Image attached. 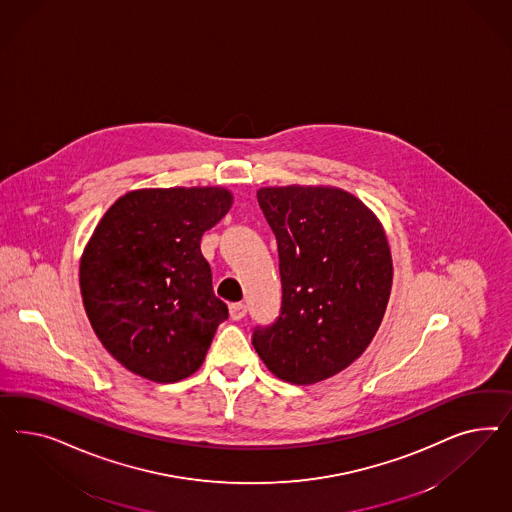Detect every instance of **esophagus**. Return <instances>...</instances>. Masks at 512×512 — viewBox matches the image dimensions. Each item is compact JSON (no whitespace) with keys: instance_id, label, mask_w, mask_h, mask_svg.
<instances>
[{"instance_id":"1","label":"esophagus","mask_w":512,"mask_h":512,"mask_svg":"<svg viewBox=\"0 0 512 512\" xmlns=\"http://www.w3.org/2000/svg\"><path fill=\"white\" fill-rule=\"evenodd\" d=\"M246 304L244 302H233L231 306H229V313H231V319L234 321H240V319H244L246 317Z\"/></svg>"}]
</instances>
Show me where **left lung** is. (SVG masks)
I'll list each match as a JSON object with an SVG mask.
<instances>
[{
    "label": "left lung",
    "instance_id": "obj_1",
    "mask_svg": "<svg viewBox=\"0 0 512 512\" xmlns=\"http://www.w3.org/2000/svg\"><path fill=\"white\" fill-rule=\"evenodd\" d=\"M259 206L278 240L281 313L257 326L253 347L281 381L313 385L372 343L392 289L387 234L340 187H261Z\"/></svg>",
    "mask_w": 512,
    "mask_h": 512
}]
</instances>
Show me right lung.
I'll list each match as a JSON object with an SVG mask.
<instances>
[{
    "label": "right lung",
    "mask_w": 512,
    "mask_h": 512,
    "mask_svg": "<svg viewBox=\"0 0 512 512\" xmlns=\"http://www.w3.org/2000/svg\"><path fill=\"white\" fill-rule=\"evenodd\" d=\"M231 206L225 187H150L125 193L97 223L80 293L93 332L129 372L176 383L201 368L229 317L201 238Z\"/></svg>",
    "instance_id": "obj_1"
}]
</instances>
